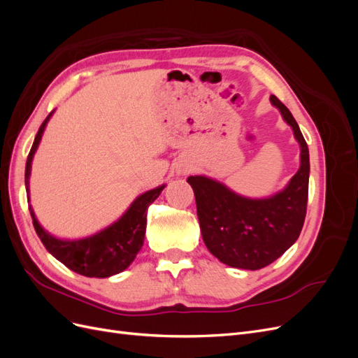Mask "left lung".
Segmentation results:
<instances>
[{"instance_id": "1", "label": "left lung", "mask_w": 358, "mask_h": 358, "mask_svg": "<svg viewBox=\"0 0 358 358\" xmlns=\"http://www.w3.org/2000/svg\"><path fill=\"white\" fill-rule=\"evenodd\" d=\"M270 101L292 128L300 167L287 187L266 199H249L208 176H189L203 242L221 263L258 270L273 263L299 239L306 216L309 149L291 112L275 95Z\"/></svg>"}]
</instances>
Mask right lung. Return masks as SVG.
Here are the masks:
<instances>
[{
  "label": "right lung",
  "mask_w": 358,
  "mask_h": 358,
  "mask_svg": "<svg viewBox=\"0 0 358 358\" xmlns=\"http://www.w3.org/2000/svg\"><path fill=\"white\" fill-rule=\"evenodd\" d=\"M52 115L53 112L49 113L45 122L38 128V133L27 158L25 188L28 199L32 158H34L41 136L45 133V128ZM164 188L166 185H161L143 192L142 196H138L129 204V208L117 221H115L109 227H106V229L99 233L83 237V239H58V237L52 236L43 229L37 221L34 212H32V208H29V212L40 241L58 262L67 266L73 272L83 276L109 278L124 272L134 262V258L140 249H142L145 241L148 208L158 199L161 191Z\"/></svg>",
  "instance_id": "add662e5"
}]
</instances>
